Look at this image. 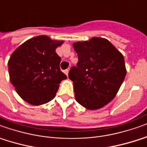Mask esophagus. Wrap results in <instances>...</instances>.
I'll use <instances>...</instances> for the list:
<instances>
[{
    "mask_svg": "<svg viewBox=\"0 0 147 147\" xmlns=\"http://www.w3.org/2000/svg\"><path fill=\"white\" fill-rule=\"evenodd\" d=\"M64 73H65V74L66 76H68V74H69V70L68 69H65V70H64Z\"/></svg>",
    "mask_w": 147,
    "mask_h": 147,
    "instance_id": "esophagus-1",
    "label": "esophagus"
}]
</instances>
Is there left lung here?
Listing matches in <instances>:
<instances>
[{"label": "left lung", "mask_w": 147, "mask_h": 147, "mask_svg": "<svg viewBox=\"0 0 147 147\" xmlns=\"http://www.w3.org/2000/svg\"><path fill=\"white\" fill-rule=\"evenodd\" d=\"M77 66L69 72L76 101L88 110H98L111 102L126 77L122 54L107 39L92 37L73 44Z\"/></svg>", "instance_id": "left-lung-1"}]
</instances>
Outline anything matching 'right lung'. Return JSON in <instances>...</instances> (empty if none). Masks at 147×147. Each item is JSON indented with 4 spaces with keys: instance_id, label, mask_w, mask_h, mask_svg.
<instances>
[{
    "instance_id": "obj_1",
    "label": "right lung",
    "mask_w": 147,
    "mask_h": 147,
    "mask_svg": "<svg viewBox=\"0 0 147 147\" xmlns=\"http://www.w3.org/2000/svg\"><path fill=\"white\" fill-rule=\"evenodd\" d=\"M63 42L37 36L21 45L10 56V82L25 102L33 106L49 102L55 97L61 82L67 78L61 71V57L55 51Z\"/></svg>"
}]
</instances>
